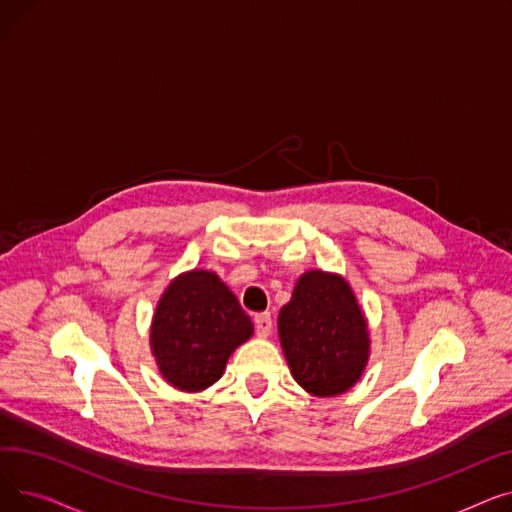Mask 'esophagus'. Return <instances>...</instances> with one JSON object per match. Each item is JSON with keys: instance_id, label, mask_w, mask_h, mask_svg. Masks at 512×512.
I'll use <instances>...</instances> for the list:
<instances>
[{"instance_id": "34e87169", "label": "esophagus", "mask_w": 512, "mask_h": 512, "mask_svg": "<svg viewBox=\"0 0 512 512\" xmlns=\"http://www.w3.org/2000/svg\"><path fill=\"white\" fill-rule=\"evenodd\" d=\"M255 332H257V336H261V338H267L272 334V328H274V321H272V315L270 313H257L255 315Z\"/></svg>"}]
</instances>
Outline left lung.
Here are the masks:
<instances>
[{"label": "left lung", "mask_w": 512, "mask_h": 512, "mask_svg": "<svg viewBox=\"0 0 512 512\" xmlns=\"http://www.w3.org/2000/svg\"><path fill=\"white\" fill-rule=\"evenodd\" d=\"M290 371L307 392L336 396L361 378L369 357L365 317L340 276L307 272L278 317Z\"/></svg>", "instance_id": "obj_1"}]
</instances>
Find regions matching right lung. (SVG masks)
<instances>
[{"mask_svg":"<svg viewBox=\"0 0 512 512\" xmlns=\"http://www.w3.org/2000/svg\"><path fill=\"white\" fill-rule=\"evenodd\" d=\"M253 334L251 317L213 272L178 276L161 297L151 348L168 384L199 392L222 378L234 348Z\"/></svg>","mask_w":512,"mask_h":512,"instance_id":"right-lung-1","label":"right lung"}]
</instances>
